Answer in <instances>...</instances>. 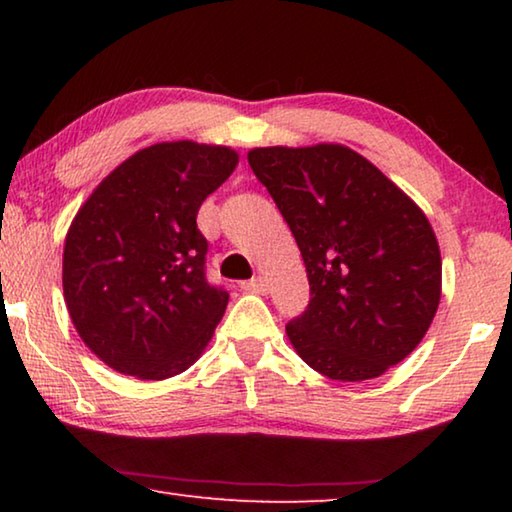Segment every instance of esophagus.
<instances>
[{"mask_svg": "<svg viewBox=\"0 0 512 512\" xmlns=\"http://www.w3.org/2000/svg\"><path fill=\"white\" fill-rule=\"evenodd\" d=\"M241 289L248 291V293H262V296H266L268 293V282L264 280V277H253V280H248L241 284Z\"/></svg>", "mask_w": 512, "mask_h": 512, "instance_id": "esophagus-1", "label": "esophagus"}]
</instances>
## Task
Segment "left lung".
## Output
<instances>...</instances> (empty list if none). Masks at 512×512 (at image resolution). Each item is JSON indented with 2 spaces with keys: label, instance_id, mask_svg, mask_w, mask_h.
I'll return each mask as SVG.
<instances>
[{
  "label": "left lung",
  "instance_id": "1",
  "mask_svg": "<svg viewBox=\"0 0 512 512\" xmlns=\"http://www.w3.org/2000/svg\"><path fill=\"white\" fill-rule=\"evenodd\" d=\"M248 164L305 259L311 300L287 325L300 359L329 379L363 381L409 357L443 289L420 207L343 144L264 146Z\"/></svg>",
  "mask_w": 512,
  "mask_h": 512
}]
</instances>
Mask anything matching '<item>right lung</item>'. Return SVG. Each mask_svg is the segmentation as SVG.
<instances>
[{"label": "right lung", "instance_id": "obj_1", "mask_svg": "<svg viewBox=\"0 0 512 512\" xmlns=\"http://www.w3.org/2000/svg\"><path fill=\"white\" fill-rule=\"evenodd\" d=\"M237 162L230 146H146L76 212L63 250L65 305L83 343L112 370L169 379L207 348L230 296L205 280L196 214Z\"/></svg>", "mask_w": 512, "mask_h": 512}]
</instances>
